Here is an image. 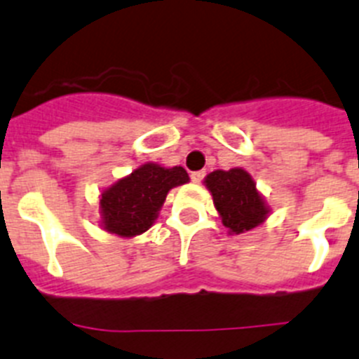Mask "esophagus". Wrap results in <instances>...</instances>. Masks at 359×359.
Here are the masks:
<instances>
[{
	"instance_id": "esophagus-1",
	"label": "esophagus",
	"mask_w": 359,
	"mask_h": 359,
	"mask_svg": "<svg viewBox=\"0 0 359 359\" xmlns=\"http://www.w3.org/2000/svg\"><path fill=\"white\" fill-rule=\"evenodd\" d=\"M190 180L194 183H201L205 180V170H198V172L190 174Z\"/></svg>"
}]
</instances>
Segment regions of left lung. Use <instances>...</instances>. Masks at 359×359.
<instances>
[{
  "instance_id": "left-lung-1",
  "label": "left lung",
  "mask_w": 359,
  "mask_h": 359,
  "mask_svg": "<svg viewBox=\"0 0 359 359\" xmlns=\"http://www.w3.org/2000/svg\"><path fill=\"white\" fill-rule=\"evenodd\" d=\"M221 221L230 233L253 230L268 217L269 208L255 189V182L244 169L214 170L205 177Z\"/></svg>"
}]
</instances>
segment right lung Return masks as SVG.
<instances>
[{
  "label": "right lung",
  "instance_id": "obj_1",
  "mask_svg": "<svg viewBox=\"0 0 359 359\" xmlns=\"http://www.w3.org/2000/svg\"><path fill=\"white\" fill-rule=\"evenodd\" d=\"M187 182L189 174L183 167L165 169L156 163L142 165L102 192L104 230L120 237L140 236L152 226L169 190Z\"/></svg>",
  "mask_w": 359,
  "mask_h": 359
}]
</instances>
